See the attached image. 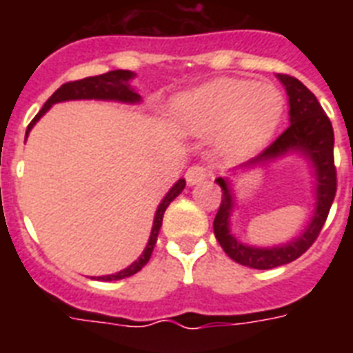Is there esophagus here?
<instances>
[{"label": "esophagus", "instance_id": "obj_1", "mask_svg": "<svg viewBox=\"0 0 353 353\" xmlns=\"http://www.w3.org/2000/svg\"><path fill=\"white\" fill-rule=\"evenodd\" d=\"M209 176H210L209 170H207V168H205V166H201V165L190 166V168L187 170V174H185L188 185H198V183L205 181V179H207Z\"/></svg>", "mask_w": 353, "mask_h": 353}]
</instances>
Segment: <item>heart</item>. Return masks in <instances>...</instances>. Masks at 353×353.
<instances>
[{"instance_id": "b5f03b06", "label": "heart", "mask_w": 353, "mask_h": 353, "mask_svg": "<svg viewBox=\"0 0 353 353\" xmlns=\"http://www.w3.org/2000/svg\"><path fill=\"white\" fill-rule=\"evenodd\" d=\"M282 112L284 99L273 85L218 79L177 97L172 119L187 135L221 130V146L227 152L247 154L273 135Z\"/></svg>"}]
</instances>
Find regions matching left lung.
<instances>
[{
  "label": "left lung",
  "instance_id": "1",
  "mask_svg": "<svg viewBox=\"0 0 353 353\" xmlns=\"http://www.w3.org/2000/svg\"><path fill=\"white\" fill-rule=\"evenodd\" d=\"M279 80L285 88L290 99V126L276 141L269 144L262 154L236 170H245L252 166H263L284 157L288 154H301L310 161L315 176V210L307 227L301 236L285 241L282 245L254 247L241 243L231 232V216L234 212L236 198L231 179L218 177L216 183L221 187V203L214 218V234L221 249L234 262L252 269H273L304 254L317 240L324 221L328 218L330 207L334 203L337 190V172L334 165V128L326 113L319 104L317 97L302 84L301 80L290 74H279Z\"/></svg>",
  "mask_w": 353,
  "mask_h": 353
}]
</instances>
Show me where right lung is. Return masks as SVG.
<instances>
[{
  "label": "right lung",
  "instance_id": "add662e5",
  "mask_svg": "<svg viewBox=\"0 0 353 353\" xmlns=\"http://www.w3.org/2000/svg\"><path fill=\"white\" fill-rule=\"evenodd\" d=\"M135 77V73L132 71H124V69H115V71H110V73L99 74V77H88V79L82 80H74V82H68V84L60 85L51 97H49V101L43 104L38 115H36L32 121H30L29 128H27V133H25V139L29 135V132L32 130L36 122L40 121L43 115H46L49 110H51L52 104H57V102H65V101H91V99H95V101H115V102H124V104H139L141 102V95H139L137 91L133 90L130 82ZM185 179H179V181L174 185V187L166 192V196L161 199L159 207L155 210L154 216V225H152V232H150L148 243L144 247L143 254L132 263V265H128L126 269H122L119 273L113 274H104V276H93L97 280H121L126 279V276H132L137 271L148 263L150 256H152V251H154L155 241H157V234H159V229L163 225V214H165L166 207L174 201V199L183 192V188H185Z\"/></svg>",
  "mask_w": 353,
  "mask_h": 353
}]
</instances>
